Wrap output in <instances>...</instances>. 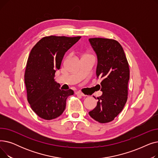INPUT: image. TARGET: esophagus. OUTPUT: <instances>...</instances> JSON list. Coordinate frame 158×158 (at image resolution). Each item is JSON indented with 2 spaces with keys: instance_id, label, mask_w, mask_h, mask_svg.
Segmentation results:
<instances>
[{
  "instance_id": "obj_1",
  "label": "esophagus",
  "mask_w": 158,
  "mask_h": 158,
  "mask_svg": "<svg viewBox=\"0 0 158 158\" xmlns=\"http://www.w3.org/2000/svg\"><path fill=\"white\" fill-rule=\"evenodd\" d=\"M77 95H81V96H82V97H85L86 96V95H85L84 94H82L81 92H80V91H77V92H76V93Z\"/></svg>"
}]
</instances>
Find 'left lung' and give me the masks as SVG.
<instances>
[{
    "mask_svg": "<svg viewBox=\"0 0 158 158\" xmlns=\"http://www.w3.org/2000/svg\"><path fill=\"white\" fill-rule=\"evenodd\" d=\"M89 44L97 57V77L102 79V94L97 98L91 117L100 123L114 120L122 111L127 100L129 67L121 45L117 41L101 38H89Z\"/></svg>",
    "mask_w": 158,
    "mask_h": 158,
    "instance_id": "1",
    "label": "left lung"
}]
</instances>
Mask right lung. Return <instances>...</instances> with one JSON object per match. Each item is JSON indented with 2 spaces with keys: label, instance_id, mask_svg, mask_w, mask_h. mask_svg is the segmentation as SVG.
I'll list each match as a JSON object with an SVG mask.
<instances>
[{
  "label": "right lung",
  "instance_id": "right-lung-1",
  "mask_svg": "<svg viewBox=\"0 0 158 158\" xmlns=\"http://www.w3.org/2000/svg\"><path fill=\"white\" fill-rule=\"evenodd\" d=\"M81 38L50 36L41 38L29 54L25 72L27 101L38 117L52 120L60 117L66 107V101L73 91L62 90L55 81L64 54Z\"/></svg>",
  "mask_w": 158,
  "mask_h": 158
}]
</instances>
